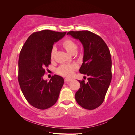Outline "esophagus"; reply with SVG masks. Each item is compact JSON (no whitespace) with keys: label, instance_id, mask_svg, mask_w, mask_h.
Here are the masks:
<instances>
[{"label":"esophagus","instance_id":"obj_1","mask_svg":"<svg viewBox=\"0 0 135 135\" xmlns=\"http://www.w3.org/2000/svg\"><path fill=\"white\" fill-rule=\"evenodd\" d=\"M72 80H73V79L67 78H65V81H68V82H69V81H71Z\"/></svg>","mask_w":135,"mask_h":135}]
</instances>
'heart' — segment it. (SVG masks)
I'll return each instance as SVG.
<instances>
[{"label":"heart","mask_w":135,"mask_h":135,"mask_svg":"<svg viewBox=\"0 0 135 135\" xmlns=\"http://www.w3.org/2000/svg\"><path fill=\"white\" fill-rule=\"evenodd\" d=\"M62 46L64 48V50L68 52L69 54L74 55L76 52L78 46L76 43L71 39H65L62 43ZM55 51L56 48L53 47L51 52V59H54ZM76 68L77 66L74 64H64L61 65L57 69V72L61 75L66 77H70L73 75L74 71L76 70Z\"/></svg>","instance_id":"obj_1"}]
</instances>
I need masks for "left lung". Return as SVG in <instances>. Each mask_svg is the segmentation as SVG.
<instances>
[{"mask_svg": "<svg viewBox=\"0 0 135 135\" xmlns=\"http://www.w3.org/2000/svg\"><path fill=\"white\" fill-rule=\"evenodd\" d=\"M67 35L78 39L84 48L79 73L88 76V82L78 80L80 88L75 95L80 107L95 109L103 104L112 80V59L107 44L100 36L88 30L69 31Z\"/></svg>", "mask_w": 135, "mask_h": 135, "instance_id": "8db88e82", "label": "left lung"}]
</instances>
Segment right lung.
Segmentation results:
<instances>
[{
    "label": "right lung",
    "mask_w": 135,
    "mask_h": 135,
    "mask_svg": "<svg viewBox=\"0 0 135 135\" xmlns=\"http://www.w3.org/2000/svg\"><path fill=\"white\" fill-rule=\"evenodd\" d=\"M66 32L44 30L33 32L20 52L18 80L24 97L32 107L44 110L58 100L64 83L62 77L54 75L44 80L45 68L51 64V52L54 43L62 39Z\"/></svg>",
    "instance_id": "right-lung-1"
}]
</instances>
